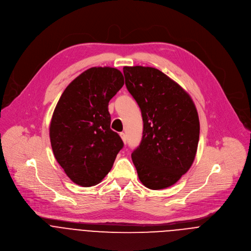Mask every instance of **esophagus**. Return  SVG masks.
<instances>
[{"mask_svg":"<svg viewBox=\"0 0 251 251\" xmlns=\"http://www.w3.org/2000/svg\"><path fill=\"white\" fill-rule=\"evenodd\" d=\"M119 135H120V137H121L122 141L124 142V144H126V135H125L123 132H121Z\"/></svg>","mask_w":251,"mask_h":251,"instance_id":"esophagus-1","label":"esophagus"}]
</instances>
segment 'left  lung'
Listing matches in <instances>:
<instances>
[{
	"label": "left lung",
	"instance_id": "1",
	"mask_svg": "<svg viewBox=\"0 0 251 251\" xmlns=\"http://www.w3.org/2000/svg\"><path fill=\"white\" fill-rule=\"evenodd\" d=\"M125 85L139 104L143 138L132 160L151 190L177 183L191 168L200 140V119L190 95L160 70L124 66Z\"/></svg>",
	"mask_w": 251,
	"mask_h": 251
}]
</instances>
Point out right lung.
Instances as JSON below:
<instances>
[{"mask_svg":"<svg viewBox=\"0 0 251 251\" xmlns=\"http://www.w3.org/2000/svg\"><path fill=\"white\" fill-rule=\"evenodd\" d=\"M113 67H92L64 90L53 110L50 139L53 155L69 179L92 187L108 174L124 144L110 129L108 102L123 87Z\"/></svg>","mask_w":251,"mask_h":251,"instance_id":"add662e5","label":"right lung"}]
</instances>
